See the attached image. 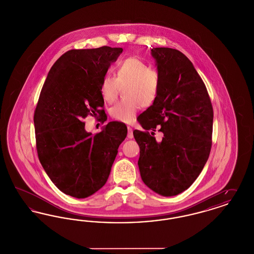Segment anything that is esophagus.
<instances>
[{
    "mask_svg": "<svg viewBox=\"0 0 254 254\" xmlns=\"http://www.w3.org/2000/svg\"><path fill=\"white\" fill-rule=\"evenodd\" d=\"M127 130H128V133H127V138H129V139H132V138H133L132 128H131V127H127Z\"/></svg>",
    "mask_w": 254,
    "mask_h": 254,
    "instance_id": "esophagus-1",
    "label": "esophagus"
}]
</instances>
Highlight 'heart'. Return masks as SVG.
<instances>
[{
    "label": "heart",
    "instance_id": "1",
    "mask_svg": "<svg viewBox=\"0 0 254 254\" xmlns=\"http://www.w3.org/2000/svg\"><path fill=\"white\" fill-rule=\"evenodd\" d=\"M160 77L157 71L135 57L121 61L115 71V78L109 74L103 77L100 84V94L106 103L112 104L125 89L121 102L113 106L110 116L116 121L131 123L138 110L151 106L158 96Z\"/></svg>",
    "mask_w": 254,
    "mask_h": 254
}]
</instances>
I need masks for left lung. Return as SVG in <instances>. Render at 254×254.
<instances>
[{
    "instance_id": "left-lung-1",
    "label": "left lung",
    "mask_w": 254,
    "mask_h": 254,
    "mask_svg": "<svg viewBox=\"0 0 254 254\" xmlns=\"http://www.w3.org/2000/svg\"><path fill=\"white\" fill-rule=\"evenodd\" d=\"M151 55L159 92L138 117L145 131L135 129L133 135L140 146L142 180L154 192L170 197L188 190L204 169L211 148L213 109L203 80L181 51L153 48ZM156 129L164 134L161 142L154 137Z\"/></svg>"
}]
</instances>
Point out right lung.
I'll use <instances>...</instances> for the list:
<instances>
[{"label":"right lung","instance_id":"1","mask_svg":"<svg viewBox=\"0 0 254 254\" xmlns=\"http://www.w3.org/2000/svg\"><path fill=\"white\" fill-rule=\"evenodd\" d=\"M121 48L71 49L50 68L34 113L38 157L62 192L86 198L108 181L127 128L109 122L93 135L85 129L87 115L105 121L100 84Z\"/></svg>","mask_w":254,"mask_h":254}]
</instances>
